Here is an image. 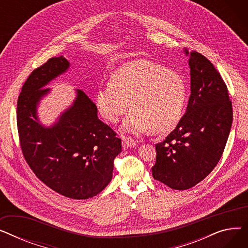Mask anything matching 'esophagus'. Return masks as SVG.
<instances>
[{
  "label": "esophagus",
  "mask_w": 248,
  "mask_h": 248,
  "mask_svg": "<svg viewBox=\"0 0 248 248\" xmlns=\"http://www.w3.org/2000/svg\"><path fill=\"white\" fill-rule=\"evenodd\" d=\"M135 146H136V141L132 138H124V140H123V148L124 149H127V148L135 147Z\"/></svg>",
  "instance_id": "34e87169"
}]
</instances>
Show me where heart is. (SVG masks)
<instances>
[{"mask_svg":"<svg viewBox=\"0 0 248 248\" xmlns=\"http://www.w3.org/2000/svg\"><path fill=\"white\" fill-rule=\"evenodd\" d=\"M124 131L140 134L172 131L183 115L187 85L180 74L147 59L123 65L96 93L98 108L106 120L119 122L129 108Z\"/></svg>","mask_w":248,"mask_h":248,"instance_id":"heart-1","label":"heart"}]
</instances>
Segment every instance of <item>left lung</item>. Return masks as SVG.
Wrapping results in <instances>:
<instances>
[{"mask_svg": "<svg viewBox=\"0 0 248 248\" xmlns=\"http://www.w3.org/2000/svg\"><path fill=\"white\" fill-rule=\"evenodd\" d=\"M189 66L191 95L186 112L174 131L155 145L152 168L154 179L175 190L190 189L212 172L233 120L227 86L214 65L194 51Z\"/></svg>", "mask_w": 248, "mask_h": 248, "instance_id": "1", "label": "left lung"}]
</instances>
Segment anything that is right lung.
<instances>
[{
	"label": "right lung",
	"instance_id": "obj_1",
	"mask_svg": "<svg viewBox=\"0 0 248 248\" xmlns=\"http://www.w3.org/2000/svg\"><path fill=\"white\" fill-rule=\"evenodd\" d=\"M68 67L60 56L32 71L18 97L17 126L23 155L37 178L65 197L84 200L110 182L122 140L98 120L95 103L82 90L54 125L38 122L37 104L50 91L44 86Z\"/></svg>",
	"mask_w": 248,
	"mask_h": 248
}]
</instances>
